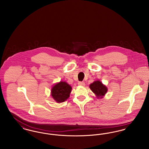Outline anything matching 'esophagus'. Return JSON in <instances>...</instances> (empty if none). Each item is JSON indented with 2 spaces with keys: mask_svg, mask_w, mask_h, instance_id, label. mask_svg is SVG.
I'll list each match as a JSON object with an SVG mask.
<instances>
[{
  "mask_svg": "<svg viewBox=\"0 0 149 149\" xmlns=\"http://www.w3.org/2000/svg\"><path fill=\"white\" fill-rule=\"evenodd\" d=\"M78 85L80 86H84L85 85V83L84 81H79L78 83Z\"/></svg>",
  "mask_w": 149,
  "mask_h": 149,
  "instance_id": "esophagus-1",
  "label": "esophagus"
}]
</instances>
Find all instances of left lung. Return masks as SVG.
Returning a JSON list of instances; mask_svg holds the SVG:
<instances>
[{
    "label": "left lung",
    "instance_id": "left-lung-1",
    "mask_svg": "<svg viewBox=\"0 0 149 149\" xmlns=\"http://www.w3.org/2000/svg\"><path fill=\"white\" fill-rule=\"evenodd\" d=\"M93 92L98 97H102L105 95L107 92V88L106 86L102 84L101 81L99 80L95 81L89 86Z\"/></svg>",
    "mask_w": 149,
    "mask_h": 149
}]
</instances>
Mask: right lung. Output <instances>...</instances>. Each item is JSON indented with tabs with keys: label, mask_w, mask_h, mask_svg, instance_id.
Listing matches in <instances>:
<instances>
[{
	"label": "right lung",
	"mask_w": 149,
	"mask_h": 149,
	"mask_svg": "<svg viewBox=\"0 0 149 149\" xmlns=\"http://www.w3.org/2000/svg\"><path fill=\"white\" fill-rule=\"evenodd\" d=\"M71 89L70 85L66 82L60 81L53 86L51 95L57 103H61L69 97Z\"/></svg>",
	"instance_id": "right-lung-1"
}]
</instances>
